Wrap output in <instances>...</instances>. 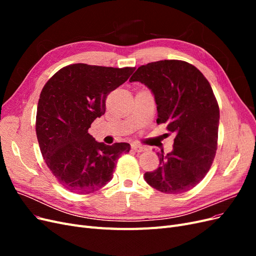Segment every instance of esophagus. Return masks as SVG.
<instances>
[{
    "label": "esophagus",
    "instance_id": "1",
    "mask_svg": "<svg viewBox=\"0 0 256 256\" xmlns=\"http://www.w3.org/2000/svg\"><path fill=\"white\" fill-rule=\"evenodd\" d=\"M131 147H132V150H134V152H144L146 148L144 146H142V145H140V144H132L131 145Z\"/></svg>",
    "mask_w": 256,
    "mask_h": 256
}]
</instances>
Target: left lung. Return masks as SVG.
I'll list each match as a JSON object with an SVG mask.
<instances>
[{
	"mask_svg": "<svg viewBox=\"0 0 256 256\" xmlns=\"http://www.w3.org/2000/svg\"><path fill=\"white\" fill-rule=\"evenodd\" d=\"M130 82L148 88L157 104V124L175 136L173 150L157 152L160 166L144 180L168 194L187 192L203 180L216 156L220 111L210 84L196 67L164 60L140 66Z\"/></svg>",
	"mask_w": 256,
	"mask_h": 256,
	"instance_id": "8db88e82",
	"label": "left lung"
}]
</instances>
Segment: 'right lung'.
<instances>
[{
    "instance_id": "obj_1",
    "label": "right lung",
    "mask_w": 256,
    "mask_h": 256,
    "mask_svg": "<svg viewBox=\"0 0 256 256\" xmlns=\"http://www.w3.org/2000/svg\"><path fill=\"white\" fill-rule=\"evenodd\" d=\"M132 67L68 65L44 86L37 106L36 134L42 157L56 180L70 192L88 194L112 180L128 143L106 145L88 134L106 112V98L125 83Z\"/></svg>"
}]
</instances>
